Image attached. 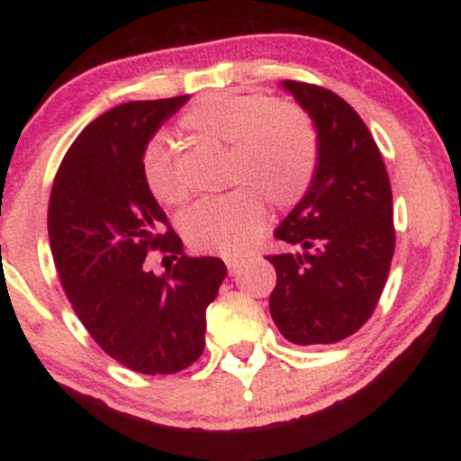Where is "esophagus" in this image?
Wrapping results in <instances>:
<instances>
[{
    "label": "esophagus",
    "mask_w": 461,
    "mask_h": 461,
    "mask_svg": "<svg viewBox=\"0 0 461 461\" xmlns=\"http://www.w3.org/2000/svg\"><path fill=\"white\" fill-rule=\"evenodd\" d=\"M225 264H227V268H230V273H231V275H236V273H240L242 264H245V262L238 260V258H227Z\"/></svg>",
    "instance_id": "1"
}]
</instances>
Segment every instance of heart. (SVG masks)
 <instances>
[{"label": "heart", "instance_id": "b5f03b06", "mask_svg": "<svg viewBox=\"0 0 461 461\" xmlns=\"http://www.w3.org/2000/svg\"><path fill=\"white\" fill-rule=\"evenodd\" d=\"M194 139L227 147L225 177L236 188L199 199L182 214V234L193 247L238 256L262 234L268 201L285 210L314 184L321 134L303 105L264 93H216L201 97L179 119ZM140 173L158 203L179 205L188 188L179 177L167 140L147 142Z\"/></svg>", "mask_w": 461, "mask_h": 461}]
</instances>
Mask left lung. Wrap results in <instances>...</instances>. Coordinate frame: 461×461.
<instances>
[{"label": "left lung", "mask_w": 461, "mask_h": 461, "mask_svg": "<svg viewBox=\"0 0 461 461\" xmlns=\"http://www.w3.org/2000/svg\"><path fill=\"white\" fill-rule=\"evenodd\" d=\"M316 121L321 164L310 193L275 238L297 251L267 256L277 284L271 316L294 345H333L370 319L394 256L393 190L377 142L340 95L282 82Z\"/></svg>", "instance_id": "1"}]
</instances>
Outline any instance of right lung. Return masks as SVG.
<instances>
[{"label": "right lung", "mask_w": 461, "mask_h": 461, "mask_svg": "<svg viewBox=\"0 0 461 461\" xmlns=\"http://www.w3.org/2000/svg\"><path fill=\"white\" fill-rule=\"evenodd\" d=\"M186 99L130 102L97 116L62 158L47 210L73 312L110 357L142 375H173L197 362L205 308L227 275L221 258L184 253L142 182V149ZM158 248L176 260L160 278L144 267Z\"/></svg>", "instance_id": "add662e5"}]
</instances>
